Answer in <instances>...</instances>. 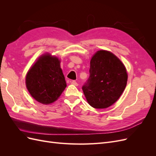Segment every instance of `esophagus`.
Here are the masks:
<instances>
[{
    "instance_id": "esophagus-1",
    "label": "esophagus",
    "mask_w": 156,
    "mask_h": 156,
    "mask_svg": "<svg viewBox=\"0 0 156 156\" xmlns=\"http://www.w3.org/2000/svg\"><path fill=\"white\" fill-rule=\"evenodd\" d=\"M71 84H73V85H74V86H78V83L75 81H72V82H71Z\"/></svg>"
}]
</instances>
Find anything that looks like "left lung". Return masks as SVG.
I'll return each instance as SVG.
<instances>
[{"instance_id": "obj_1", "label": "left lung", "mask_w": 156, "mask_h": 156, "mask_svg": "<svg viewBox=\"0 0 156 156\" xmlns=\"http://www.w3.org/2000/svg\"><path fill=\"white\" fill-rule=\"evenodd\" d=\"M127 81V72L123 62L111 51L100 50L92 56L90 77L83 90L90 105L105 108L118 101Z\"/></svg>"}]
</instances>
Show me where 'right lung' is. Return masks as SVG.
<instances>
[{
	"mask_svg": "<svg viewBox=\"0 0 156 156\" xmlns=\"http://www.w3.org/2000/svg\"><path fill=\"white\" fill-rule=\"evenodd\" d=\"M25 84L37 102L49 105L56 101L67 86L60 60L49 53L41 55L27 72Z\"/></svg>",
	"mask_w": 156,
	"mask_h": 156,
	"instance_id": "add662e5",
	"label": "right lung"
}]
</instances>
